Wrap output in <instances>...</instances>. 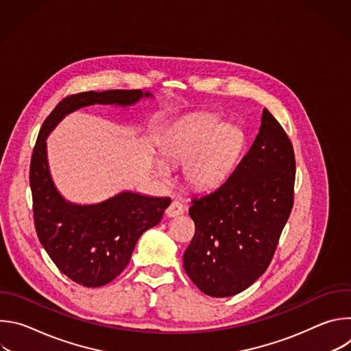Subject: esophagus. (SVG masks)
<instances>
[{"instance_id": "34e87169", "label": "esophagus", "mask_w": 351, "mask_h": 351, "mask_svg": "<svg viewBox=\"0 0 351 351\" xmlns=\"http://www.w3.org/2000/svg\"><path fill=\"white\" fill-rule=\"evenodd\" d=\"M183 213H184V206H183L180 202H176V199H173V202L169 204V207H168L167 211H165L167 217H169V218L182 215Z\"/></svg>"}]
</instances>
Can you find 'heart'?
Segmentation results:
<instances>
[{"mask_svg":"<svg viewBox=\"0 0 351 351\" xmlns=\"http://www.w3.org/2000/svg\"><path fill=\"white\" fill-rule=\"evenodd\" d=\"M241 147V133L234 126H222L210 114L187 121L164 149L169 164H186L184 179L189 184L207 189L221 182L232 168ZM158 175L168 176L164 165Z\"/></svg>","mask_w":351,"mask_h":351,"instance_id":"b5f03b06","label":"heart"}]
</instances>
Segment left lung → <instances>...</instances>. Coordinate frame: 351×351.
Instances as JSON below:
<instances>
[{
    "instance_id": "obj_1",
    "label": "left lung",
    "mask_w": 351,
    "mask_h": 351,
    "mask_svg": "<svg viewBox=\"0 0 351 351\" xmlns=\"http://www.w3.org/2000/svg\"><path fill=\"white\" fill-rule=\"evenodd\" d=\"M293 145L264 108L260 132L232 175L189 210L195 233L183 267L211 297L234 295L269 267L294 203Z\"/></svg>"
}]
</instances>
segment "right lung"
I'll return each mask as SVG.
<instances>
[{
    "label": "right lung",
    "instance_id": "add662e5",
    "mask_svg": "<svg viewBox=\"0 0 351 351\" xmlns=\"http://www.w3.org/2000/svg\"><path fill=\"white\" fill-rule=\"evenodd\" d=\"M141 90L84 91L65 97L44 121L30 161L33 218L38 240L58 269L86 287L114 280L129 264L138 237L160 223L169 197L123 191L91 206L72 204L57 191L48 171L45 138L62 118L94 104L133 106Z\"/></svg>",
    "mask_w": 351,
    "mask_h": 351
}]
</instances>
